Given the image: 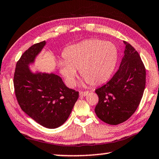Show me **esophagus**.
<instances>
[{"instance_id":"obj_1","label":"esophagus","mask_w":159,"mask_h":159,"mask_svg":"<svg viewBox=\"0 0 159 159\" xmlns=\"http://www.w3.org/2000/svg\"><path fill=\"white\" fill-rule=\"evenodd\" d=\"M89 93V91H80L79 95L81 96H86Z\"/></svg>"}]
</instances>
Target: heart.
I'll use <instances>...</instances> for the list:
<instances>
[{
    "label": "heart",
    "instance_id": "b5f03b06",
    "mask_svg": "<svg viewBox=\"0 0 159 159\" xmlns=\"http://www.w3.org/2000/svg\"><path fill=\"white\" fill-rule=\"evenodd\" d=\"M63 56L64 61H59V68L68 86L74 85L76 70L89 85L98 86L112 74L118 51L113 43L93 39L67 47Z\"/></svg>",
    "mask_w": 159,
    "mask_h": 159
}]
</instances>
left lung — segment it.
<instances>
[{
  "label": "left lung",
  "instance_id": "1",
  "mask_svg": "<svg viewBox=\"0 0 159 159\" xmlns=\"http://www.w3.org/2000/svg\"><path fill=\"white\" fill-rule=\"evenodd\" d=\"M124 43L119 68L109 81L95 91L98 96L96 114L110 125L121 124L134 114L146 86V68L140 56L131 44Z\"/></svg>",
  "mask_w": 159,
  "mask_h": 159
}]
</instances>
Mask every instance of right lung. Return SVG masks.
Instances as JSON below:
<instances>
[{
    "label": "right lung",
    "mask_w": 159,
    "mask_h": 159,
    "mask_svg": "<svg viewBox=\"0 0 159 159\" xmlns=\"http://www.w3.org/2000/svg\"><path fill=\"white\" fill-rule=\"evenodd\" d=\"M46 43V41L35 43L23 53L16 63L13 84L21 109L43 126L56 129L68 119L79 92L66 86L55 73H34L30 69Z\"/></svg>",
    "instance_id": "right-lung-1"
}]
</instances>
